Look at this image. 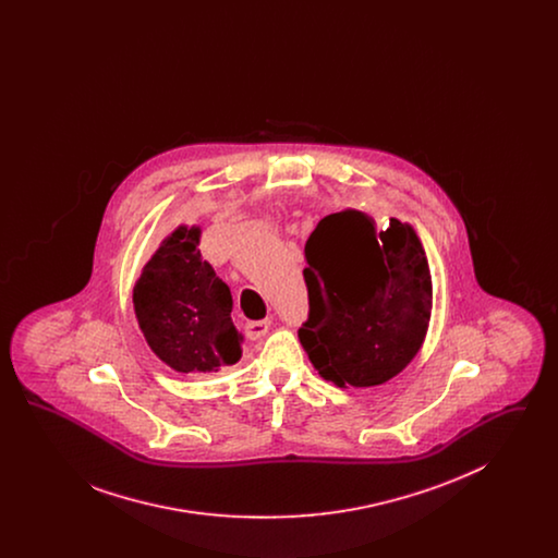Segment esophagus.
Segmentation results:
<instances>
[{"mask_svg":"<svg viewBox=\"0 0 558 558\" xmlns=\"http://www.w3.org/2000/svg\"><path fill=\"white\" fill-rule=\"evenodd\" d=\"M244 330H246V337H248V339H262L267 330H269V319L246 322V324H244Z\"/></svg>","mask_w":558,"mask_h":558,"instance_id":"34e87169","label":"esophagus"}]
</instances>
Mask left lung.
Segmentation results:
<instances>
[{
    "label": "left lung",
    "mask_w": 558,
    "mask_h": 558,
    "mask_svg": "<svg viewBox=\"0 0 558 558\" xmlns=\"http://www.w3.org/2000/svg\"><path fill=\"white\" fill-rule=\"evenodd\" d=\"M310 318L299 341L324 380L376 387L398 376L425 343L433 282L423 242L391 217L326 215L305 242Z\"/></svg>",
    "instance_id": "8db88e82"
}]
</instances>
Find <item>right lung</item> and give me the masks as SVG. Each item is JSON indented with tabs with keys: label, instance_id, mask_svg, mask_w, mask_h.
<instances>
[{
	"label": "right lung",
	"instance_id": "add662e5",
	"mask_svg": "<svg viewBox=\"0 0 558 558\" xmlns=\"http://www.w3.org/2000/svg\"><path fill=\"white\" fill-rule=\"evenodd\" d=\"M198 244V226H178L133 287V312L146 343L180 374L236 364L244 341L230 316V289L203 259Z\"/></svg>",
	"mask_w": 558,
	"mask_h": 558
}]
</instances>
